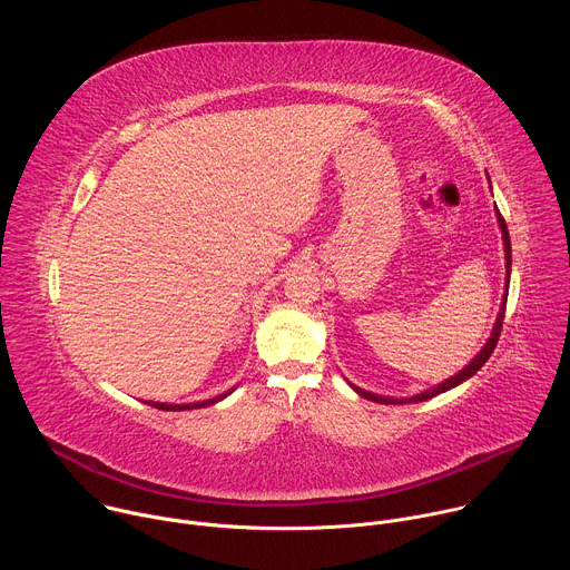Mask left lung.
Segmentation results:
<instances>
[{
  "label": "left lung",
  "mask_w": 570,
  "mask_h": 570,
  "mask_svg": "<svg viewBox=\"0 0 570 570\" xmlns=\"http://www.w3.org/2000/svg\"><path fill=\"white\" fill-rule=\"evenodd\" d=\"M497 218H499V225H501V232H503V246H505V273H508V277H505V295H503V302H501V311H499V317H497V322H494V330H492V336H490V341L484 343V347L478 352V356L464 367V370H460L455 376H451V379H446V381H442L440 385H435V387H431V390H424V392H420V394H415V396H409V399H392V396H381V394H374V392H367V390H363V387H358V385H354V383H350L361 396H365V399H370V401H376V403H405V401H426V399H431V396H435V394H442V392H446V390H451V387H455V385H460L462 381H466L469 376H473L484 363H487V358L492 356V352H494V347H497V343H499V336H501V327H503V317H505V304H508V288H510V271H512V246H510V232H508V225H505V218L501 216V212L497 209Z\"/></svg>",
  "instance_id": "left-lung-1"
}]
</instances>
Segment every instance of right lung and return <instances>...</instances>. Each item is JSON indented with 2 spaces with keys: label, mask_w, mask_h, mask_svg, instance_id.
I'll use <instances>...</instances> for the list:
<instances>
[{
  "label": "right lung",
  "mask_w": 570,
  "mask_h": 570,
  "mask_svg": "<svg viewBox=\"0 0 570 570\" xmlns=\"http://www.w3.org/2000/svg\"><path fill=\"white\" fill-rule=\"evenodd\" d=\"M234 390V387H232ZM232 390L214 396V399H207V401H196V403H159V401H150L153 409H159V411H194V409H203V405H212V403H218L220 399H225L227 394H232Z\"/></svg>",
  "instance_id": "obj_1"
}]
</instances>
